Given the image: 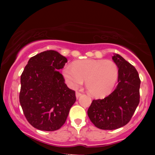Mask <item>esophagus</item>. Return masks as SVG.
<instances>
[{"instance_id": "34e87169", "label": "esophagus", "mask_w": 155, "mask_h": 155, "mask_svg": "<svg viewBox=\"0 0 155 155\" xmlns=\"http://www.w3.org/2000/svg\"><path fill=\"white\" fill-rule=\"evenodd\" d=\"M82 95V94L80 92H76V93H75V96H76V98L77 99H78L79 98V97L81 96Z\"/></svg>"}]
</instances>
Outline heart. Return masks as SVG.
Listing matches in <instances>:
<instances>
[{"instance_id": "b5f03b06", "label": "heart", "mask_w": 155, "mask_h": 155, "mask_svg": "<svg viewBox=\"0 0 155 155\" xmlns=\"http://www.w3.org/2000/svg\"><path fill=\"white\" fill-rule=\"evenodd\" d=\"M63 75L68 85L78 89L85 80L89 93L94 97H104L111 93L117 82L118 69L114 61L104 59H87L66 65Z\"/></svg>"}]
</instances>
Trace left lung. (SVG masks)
<instances>
[{
	"label": "left lung",
	"mask_w": 155,
	"mask_h": 155,
	"mask_svg": "<svg viewBox=\"0 0 155 155\" xmlns=\"http://www.w3.org/2000/svg\"><path fill=\"white\" fill-rule=\"evenodd\" d=\"M118 68V85L109 96L94 99L87 115L97 128L114 130L130 121L140 102V80L135 67L118 54L112 56Z\"/></svg>",
	"instance_id": "obj_1"
}]
</instances>
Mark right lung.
<instances>
[{"label": "right lung", "instance_id": "right-lung-1", "mask_svg": "<svg viewBox=\"0 0 155 155\" xmlns=\"http://www.w3.org/2000/svg\"><path fill=\"white\" fill-rule=\"evenodd\" d=\"M67 62L56 51H46L31 57L21 75L20 105L27 121L38 130L61 128L75 102V92L58 71Z\"/></svg>", "mask_w": 155, "mask_h": 155}]
</instances>
